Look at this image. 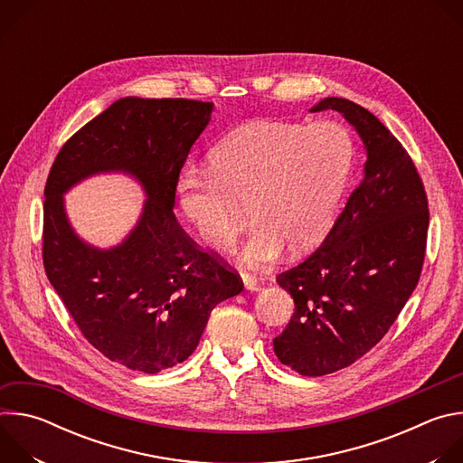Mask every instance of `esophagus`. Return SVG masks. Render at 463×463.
Listing matches in <instances>:
<instances>
[{"label": "esophagus", "instance_id": "esophagus-1", "mask_svg": "<svg viewBox=\"0 0 463 463\" xmlns=\"http://www.w3.org/2000/svg\"><path fill=\"white\" fill-rule=\"evenodd\" d=\"M241 280H243L245 289H249V291H258V289H260V284H258V280H256L252 275L241 273Z\"/></svg>", "mask_w": 463, "mask_h": 463}]
</instances>
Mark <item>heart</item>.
I'll use <instances>...</instances> for the list:
<instances>
[{"label": "heart", "mask_w": 463, "mask_h": 463, "mask_svg": "<svg viewBox=\"0 0 463 463\" xmlns=\"http://www.w3.org/2000/svg\"><path fill=\"white\" fill-rule=\"evenodd\" d=\"M354 159V141L339 122L256 120L214 146L211 168L183 172L181 205L197 236L213 249H225L236 240L247 207L254 229L241 249V261L263 269L286 247L300 254L324 240Z\"/></svg>", "instance_id": "obj_1"}]
</instances>
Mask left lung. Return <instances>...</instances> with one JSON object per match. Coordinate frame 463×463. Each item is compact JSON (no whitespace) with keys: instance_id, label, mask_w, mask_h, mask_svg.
Instances as JSON below:
<instances>
[{"instance_id":"8db88e82","label":"left lung","mask_w":463,"mask_h":463,"mask_svg":"<svg viewBox=\"0 0 463 463\" xmlns=\"http://www.w3.org/2000/svg\"><path fill=\"white\" fill-rule=\"evenodd\" d=\"M324 109L345 115L368 159L322 245L277 277L295 313L275 354L311 377L350 366L386 335L420 282L429 231L427 192L403 145L352 100L327 97L311 108Z\"/></svg>"}]
</instances>
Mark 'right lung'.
<instances>
[{"mask_svg":"<svg viewBox=\"0 0 463 463\" xmlns=\"http://www.w3.org/2000/svg\"><path fill=\"white\" fill-rule=\"evenodd\" d=\"M211 111L213 102L190 99H120L65 141L45 183V275L88 343L129 370L157 373L183 363L214 306L243 289L240 275L197 245L172 211L179 172ZM111 169L139 178L149 200L132 234L100 251L72 232L61 194Z\"/></svg>","mask_w":463,"mask_h":463,"instance_id":"right-lung-1","label":"right lung"}]
</instances>
